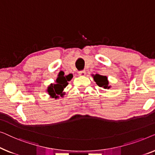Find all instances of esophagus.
Segmentation results:
<instances>
[{"mask_svg":"<svg viewBox=\"0 0 155 155\" xmlns=\"http://www.w3.org/2000/svg\"><path fill=\"white\" fill-rule=\"evenodd\" d=\"M86 71L85 70H82V71H78V75H80V76H85L86 75Z\"/></svg>","mask_w":155,"mask_h":155,"instance_id":"esophagus-1","label":"esophagus"}]
</instances>
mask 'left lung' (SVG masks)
Here are the masks:
<instances>
[{"instance_id":"1","label":"left lung","mask_w":155,"mask_h":155,"mask_svg":"<svg viewBox=\"0 0 155 155\" xmlns=\"http://www.w3.org/2000/svg\"><path fill=\"white\" fill-rule=\"evenodd\" d=\"M93 78H94L95 81L96 82V84L97 86H99L100 87H102V88H110V86H108V80H107V77L106 76H102L100 74H95V75H93Z\"/></svg>"}]
</instances>
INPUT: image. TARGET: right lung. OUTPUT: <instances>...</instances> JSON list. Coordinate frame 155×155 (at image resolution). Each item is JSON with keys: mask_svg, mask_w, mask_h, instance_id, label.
<instances>
[{"mask_svg": "<svg viewBox=\"0 0 155 155\" xmlns=\"http://www.w3.org/2000/svg\"><path fill=\"white\" fill-rule=\"evenodd\" d=\"M72 77L73 75L71 74L67 76H64V72L59 74L58 77L56 79V84H51L48 88L47 91L51 97L55 99L59 97L58 95L62 97L63 95H64L62 93L63 90L68 85V81H69Z\"/></svg>", "mask_w": 155, "mask_h": 155, "instance_id": "add662e5", "label": "right lung"}]
</instances>
